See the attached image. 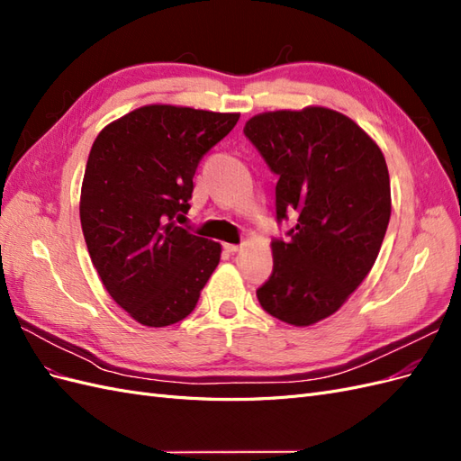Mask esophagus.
Masks as SVG:
<instances>
[{"mask_svg":"<svg viewBox=\"0 0 461 461\" xmlns=\"http://www.w3.org/2000/svg\"><path fill=\"white\" fill-rule=\"evenodd\" d=\"M222 248H225L229 254H236L242 246H240V244H222Z\"/></svg>","mask_w":461,"mask_h":461,"instance_id":"obj_1","label":"esophagus"}]
</instances>
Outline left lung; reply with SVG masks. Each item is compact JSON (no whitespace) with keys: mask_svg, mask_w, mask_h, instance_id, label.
<instances>
[{"mask_svg":"<svg viewBox=\"0 0 461 461\" xmlns=\"http://www.w3.org/2000/svg\"><path fill=\"white\" fill-rule=\"evenodd\" d=\"M244 134L278 176L273 275L258 288L269 315L308 327L337 312L371 271L390 219L383 151L357 124L325 107L269 111Z\"/></svg>","mask_w":461,"mask_h":461,"instance_id":"left-lung-1","label":"left lung"}]
</instances>
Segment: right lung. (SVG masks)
I'll list each match as a JSON object with an SVG mask.
<instances>
[{"label": "right lung", "mask_w": 461, "mask_h": 461, "mask_svg": "<svg viewBox=\"0 0 461 461\" xmlns=\"http://www.w3.org/2000/svg\"><path fill=\"white\" fill-rule=\"evenodd\" d=\"M239 113L146 105L97 134L80 192V225L105 290L146 327L188 317L221 244L176 221L188 213L200 159Z\"/></svg>", "instance_id": "obj_1"}]
</instances>
